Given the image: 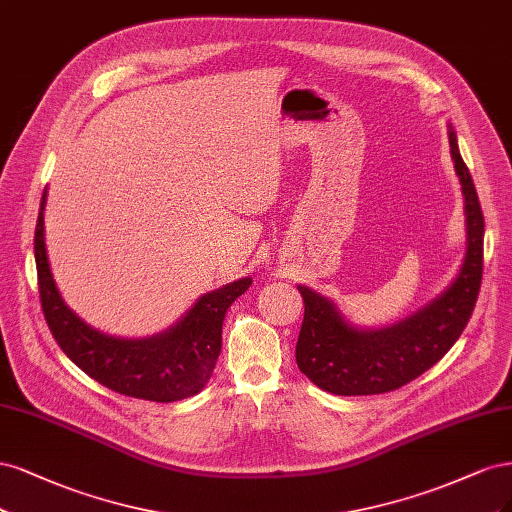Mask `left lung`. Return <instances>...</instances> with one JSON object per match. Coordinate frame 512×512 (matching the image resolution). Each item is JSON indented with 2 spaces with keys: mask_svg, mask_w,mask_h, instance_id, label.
<instances>
[{
  "mask_svg": "<svg viewBox=\"0 0 512 512\" xmlns=\"http://www.w3.org/2000/svg\"><path fill=\"white\" fill-rule=\"evenodd\" d=\"M449 144L466 217V253L457 276L417 312L376 329L349 323L332 300L298 285L304 298V323L295 359L319 389L334 395L398 389L438 364L468 325L483 278L485 221L453 125H449Z\"/></svg>",
  "mask_w": 512,
  "mask_h": 512,
  "instance_id": "obj_1",
  "label": "left lung"
}]
</instances>
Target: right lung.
<instances>
[{
    "label": "right lung",
    "instance_id": "add662e5",
    "mask_svg": "<svg viewBox=\"0 0 512 512\" xmlns=\"http://www.w3.org/2000/svg\"><path fill=\"white\" fill-rule=\"evenodd\" d=\"M44 208L46 189L40 202L34 251L42 310L61 351L93 381L129 398L176 402L200 393L221 353L225 312L251 287L253 278H238L200 295V300L166 332L148 338L104 334L82 321L61 298L46 253Z\"/></svg>",
    "mask_w": 512,
    "mask_h": 512
}]
</instances>
